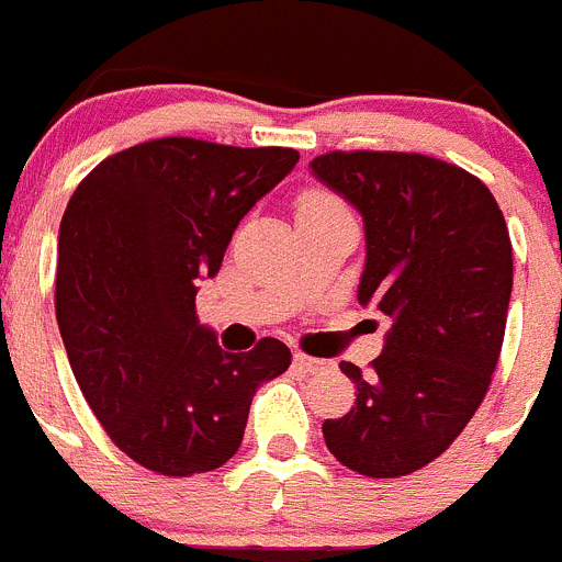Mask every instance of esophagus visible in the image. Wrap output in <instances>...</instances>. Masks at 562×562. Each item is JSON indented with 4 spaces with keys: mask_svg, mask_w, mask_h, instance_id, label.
<instances>
[{
    "mask_svg": "<svg viewBox=\"0 0 562 562\" xmlns=\"http://www.w3.org/2000/svg\"><path fill=\"white\" fill-rule=\"evenodd\" d=\"M293 366H296V369H302V371H307V374H316V371L327 369V360L311 358V355H305V352H296V355H293Z\"/></svg>",
    "mask_w": 562,
    "mask_h": 562,
    "instance_id": "1",
    "label": "esophagus"
}]
</instances>
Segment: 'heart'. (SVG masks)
Masks as SVG:
<instances>
[{"label":"heart","instance_id":"b5f03b06","mask_svg":"<svg viewBox=\"0 0 562 562\" xmlns=\"http://www.w3.org/2000/svg\"><path fill=\"white\" fill-rule=\"evenodd\" d=\"M344 204L333 196L329 191H322V188H311L302 196L296 199V218L307 216V213H327V210H340Z\"/></svg>","mask_w":562,"mask_h":562}]
</instances>
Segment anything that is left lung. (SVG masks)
Masks as SVG:
<instances>
[{
	"label": "left lung",
	"mask_w": 562,
	"mask_h": 562,
	"mask_svg": "<svg viewBox=\"0 0 562 562\" xmlns=\"http://www.w3.org/2000/svg\"><path fill=\"white\" fill-rule=\"evenodd\" d=\"M313 175L363 213L360 305L391 318L369 371L340 363L355 407L322 427L363 476H405L452 447L485 400L505 340L513 244L494 193L418 151H327Z\"/></svg>",
	"instance_id": "8db88e82"
}]
</instances>
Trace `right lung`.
<instances>
[{
  "label": "right lung",
  "mask_w": 562,
  "mask_h": 562,
  "mask_svg": "<svg viewBox=\"0 0 562 562\" xmlns=\"http://www.w3.org/2000/svg\"><path fill=\"white\" fill-rule=\"evenodd\" d=\"M288 146L155 138L104 157L66 204L55 311L68 363L115 447L166 476L238 452L251 396L291 366L260 338L222 352L196 322L240 218L296 166Z\"/></svg>",
  "instance_id": "1"
}]
</instances>
